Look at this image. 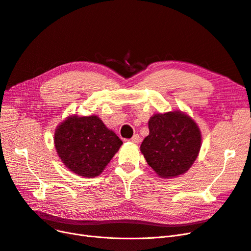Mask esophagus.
Instances as JSON below:
<instances>
[{
  "label": "esophagus",
  "mask_w": 251,
  "mask_h": 251,
  "mask_svg": "<svg viewBox=\"0 0 251 251\" xmlns=\"http://www.w3.org/2000/svg\"><path fill=\"white\" fill-rule=\"evenodd\" d=\"M129 142H131V143H133V144H138L141 142V137H140V135L138 134H134L130 140H129Z\"/></svg>",
  "instance_id": "esophagus-1"
}]
</instances>
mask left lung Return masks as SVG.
I'll return each instance as SVG.
<instances>
[{
    "instance_id": "left-lung-1",
    "label": "left lung",
    "mask_w": 251,
    "mask_h": 251,
    "mask_svg": "<svg viewBox=\"0 0 251 251\" xmlns=\"http://www.w3.org/2000/svg\"><path fill=\"white\" fill-rule=\"evenodd\" d=\"M148 124L150 133L141 145L148 164L163 179L186 173L201 147L198 124L181 110L155 114Z\"/></svg>"
}]
</instances>
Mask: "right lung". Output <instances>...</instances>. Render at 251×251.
Segmentation results:
<instances>
[{
    "mask_svg": "<svg viewBox=\"0 0 251 251\" xmlns=\"http://www.w3.org/2000/svg\"><path fill=\"white\" fill-rule=\"evenodd\" d=\"M54 147L62 162L85 178L99 176L123 142L97 116H70L54 131Z\"/></svg>",
    "mask_w": 251,
    "mask_h": 251,
    "instance_id": "add662e5",
    "label": "right lung"
}]
</instances>
